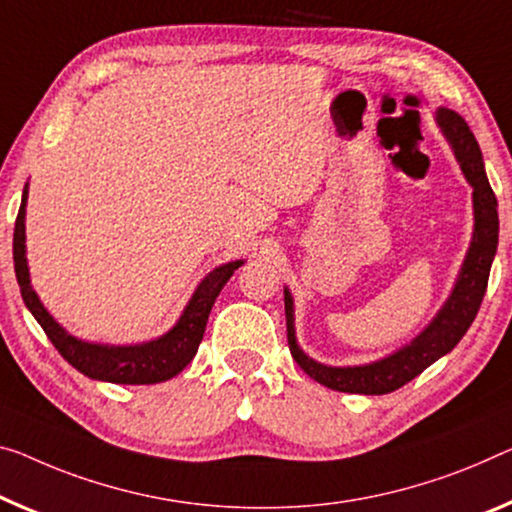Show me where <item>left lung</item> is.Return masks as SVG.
<instances>
[{"label":"left lung","mask_w":512,"mask_h":512,"mask_svg":"<svg viewBox=\"0 0 512 512\" xmlns=\"http://www.w3.org/2000/svg\"><path fill=\"white\" fill-rule=\"evenodd\" d=\"M439 128L451 144L455 157H458L462 174L467 183L474 187V238H471L465 263L460 267L458 281L444 302L442 309L430 325L414 338L410 345L400 348L393 355L377 359L373 364L364 366H325L304 355L295 338V316H293V297L288 288L283 290V302H286V332L290 355L297 361L302 371L313 380L325 384L327 389L343 393H364V396H382L391 393L407 382L421 375L430 364L439 357L451 352L460 338L467 334L471 322H474L478 309H481L483 295L490 279V267L497 254L499 245V215H497V196H494L490 180L485 176L483 155L478 148L474 132L469 130L467 121L453 109H437Z\"/></svg>","instance_id":"8db88e82"}]
</instances>
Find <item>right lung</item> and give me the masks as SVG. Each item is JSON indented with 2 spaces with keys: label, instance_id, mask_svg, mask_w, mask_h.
Here are the masks:
<instances>
[{
  "label": "right lung",
  "instance_id": "obj_1",
  "mask_svg": "<svg viewBox=\"0 0 512 512\" xmlns=\"http://www.w3.org/2000/svg\"><path fill=\"white\" fill-rule=\"evenodd\" d=\"M25 206H27V185L22 192V203L15 219L13 231V263L15 277L31 316L38 320L43 332L50 338L59 355L70 366L84 373L91 380L114 382V384H155L171 380L194 359L203 334H206V322L210 316L212 304L222 293L226 281L245 261H233L219 265L212 270L199 286H196L192 300L187 302L183 316L178 318L167 334L148 343L139 345H102L89 343L82 338L70 336L64 327L47 313L45 306L38 300L36 290L31 288L29 267L25 256Z\"/></svg>",
  "mask_w": 512,
  "mask_h": 512
}]
</instances>
